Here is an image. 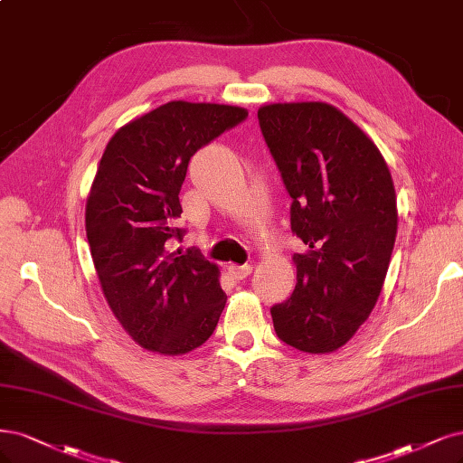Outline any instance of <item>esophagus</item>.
Returning <instances> with one entry per match:
<instances>
[{
	"label": "esophagus",
	"instance_id": "1",
	"mask_svg": "<svg viewBox=\"0 0 463 463\" xmlns=\"http://www.w3.org/2000/svg\"><path fill=\"white\" fill-rule=\"evenodd\" d=\"M228 272H230V276L235 278V279H245L247 276H250L252 266H250V264H243V266L232 264V266H228Z\"/></svg>",
	"mask_w": 463,
	"mask_h": 463
}]
</instances>
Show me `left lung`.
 <instances>
[{"label": "left lung", "instance_id": "1", "mask_svg": "<svg viewBox=\"0 0 463 463\" xmlns=\"http://www.w3.org/2000/svg\"><path fill=\"white\" fill-rule=\"evenodd\" d=\"M264 139L293 197L297 285L272 307L278 337L327 354L354 337L383 289L398 228L383 155L339 109L322 101L259 109Z\"/></svg>", "mask_w": 463, "mask_h": 463}]
</instances>
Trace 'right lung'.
I'll use <instances>...</instances> for the list:
<instances>
[{
	"mask_svg": "<svg viewBox=\"0 0 463 463\" xmlns=\"http://www.w3.org/2000/svg\"><path fill=\"white\" fill-rule=\"evenodd\" d=\"M247 109L170 101L109 139L86 201V235L101 291L124 331L149 353L180 356L211 337L226 307L220 269L182 239L189 158L247 118Z\"/></svg>",
	"mask_w": 463,
	"mask_h": 463,
	"instance_id": "obj_1",
	"label": "right lung"
}]
</instances>
